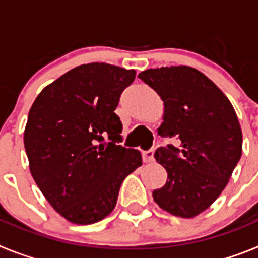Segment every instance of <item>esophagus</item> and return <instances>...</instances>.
Returning a JSON list of instances; mask_svg holds the SVG:
<instances>
[{
    "label": "esophagus",
    "instance_id": "esophagus-1",
    "mask_svg": "<svg viewBox=\"0 0 258 258\" xmlns=\"http://www.w3.org/2000/svg\"><path fill=\"white\" fill-rule=\"evenodd\" d=\"M154 154L155 147L150 149L149 151L143 152V161H145V163H152V161H154Z\"/></svg>",
    "mask_w": 258,
    "mask_h": 258
}]
</instances>
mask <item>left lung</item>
<instances>
[{
  "label": "left lung",
  "mask_w": 258,
  "mask_h": 258,
  "mask_svg": "<svg viewBox=\"0 0 258 258\" xmlns=\"http://www.w3.org/2000/svg\"><path fill=\"white\" fill-rule=\"evenodd\" d=\"M138 77L164 102L157 134L179 141L177 147L166 145L155 152L168 179L152 197L173 216L192 218L220 197L240 160L238 116L226 95L195 68H151Z\"/></svg>",
  "instance_id": "left-lung-1"
}]
</instances>
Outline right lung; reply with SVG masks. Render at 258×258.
<instances>
[{"mask_svg":"<svg viewBox=\"0 0 258 258\" xmlns=\"http://www.w3.org/2000/svg\"><path fill=\"white\" fill-rule=\"evenodd\" d=\"M136 71L107 63L79 66L38 94L24 147L31 174L50 206L72 223L90 225L113 211L126 175L142 165L138 150L118 143L115 113Z\"/></svg>","mask_w":258,"mask_h":258,"instance_id":"right-lung-1","label":"right lung"}]
</instances>
